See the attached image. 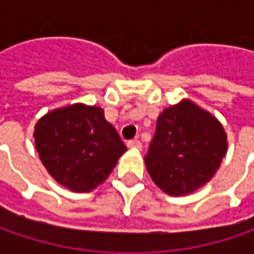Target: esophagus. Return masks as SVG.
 Returning <instances> with one entry per match:
<instances>
[{"instance_id":"1","label":"esophagus","mask_w":254,"mask_h":254,"mask_svg":"<svg viewBox=\"0 0 254 254\" xmlns=\"http://www.w3.org/2000/svg\"><path fill=\"white\" fill-rule=\"evenodd\" d=\"M127 145L130 147V148H134V150H141L142 144L140 140H130V141L127 142Z\"/></svg>"}]
</instances>
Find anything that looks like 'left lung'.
I'll return each mask as SVG.
<instances>
[{
  "mask_svg": "<svg viewBox=\"0 0 254 254\" xmlns=\"http://www.w3.org/2000/svg\"><path fill=\"white\" fill-rule=\"evenodd\" d=\"M226 150L222 124L195 103L182 100L158 116L144 161L158 188L182 196L209 182Z\"/></svg>",
  "mask_w": 254,
  "mask_h": 254,
  "instance_id": "1",
  "label": "left lung"
}]
</instances>
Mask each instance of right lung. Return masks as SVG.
Listing matches in <instances>:
<instances>
[{"mask_svg":"<svg viewBox=\"0 0 254 254\" xmlns=\"http://www.w3.org/2000/svg\"><path fill=\"white\" fill-rule=\"evenodd\" d=\"M34 138L46 171L73 192H90L104 182L127 151L102 107L82 103L45 114Z\"/></svg>","mask_w":254,"mask_h":254,"instance_id":"obj_1","label":"right lung"}]
</instances>
